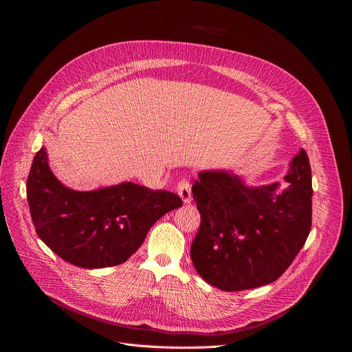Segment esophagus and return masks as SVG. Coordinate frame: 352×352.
I'll list each match as a JSON object with an SVG mask.
<instances>
[{"instance_id":"34e87169","label":"esophagus","mask_w":352,"mask_h":352,"mask_svg":"<svg viewBox=\"0 0 352 352\" xmlns=\"http://www.w3.org/2000/svg\"><path fill=\"white\" fill-rule=\"evenodd\" d=\"M177 192H178L179 197L182 199V202H184L185 205H186V204H190V200H192V192H190L189 179L182 178V179L177 184Z\"/></svg>"}]
</instances>
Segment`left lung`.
Masks as SVG:
<instances>
[{
    "label": "left lung",
    "mask_w": 352,
    "mask_h": 352,
    "mask_svg": "<svg viewBox=\"0 0 352 352\" xmlns=\"http://www.w3.org/2000/svg\"><path fill=\"white\" fill-rule=\"evenodd\" d=\"M280 182L248 186L230 171H202L192 185L200 227L190 259L206 283L242 291L276 281L294 262L312 226V175L304 148Z\"/></svg>",
    "instance_id": "8db88e82"
}]
</instances>
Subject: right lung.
Wrapping results in <instances>:
<instances>
[{
	"instance_id": "1",
	"label": "right lung",
	"mask_w": 352,
	"mask_h": 352,
	"mask_svg": "<svg viewBox=\"0 0 352 352\" xmlns=\"http://www.w3.org/2000/svg\"><path fill=\"white\" fill-rule=\"evenodd\" d=\"M26 193L38 238L61 259L83 269L126 262L152 226L182 206L174 192L133 182L87 192L69 189L50 170L45 147L33 159Z\"/></svg>"
}]
</instances>
